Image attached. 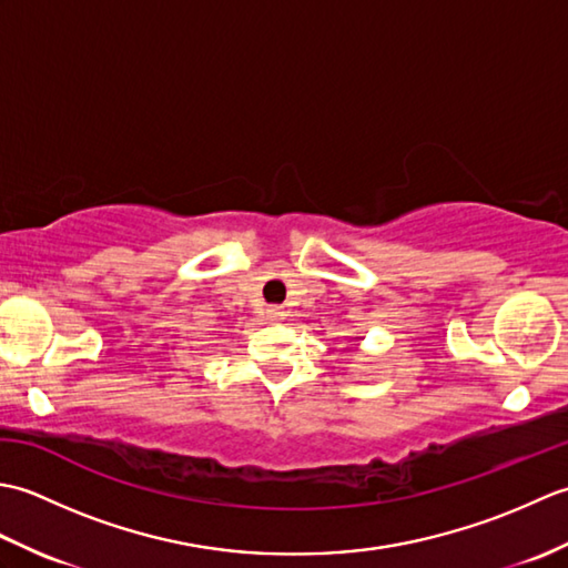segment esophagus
I'll return each mask as SVG.
<instances>
[{"label": "esophagus", "mask_w": 568, "mask_h": 568, "mask_svg": "<svg viewBox=\"0 0 568 568\" xmlns=\"http://www.w3.org/2000/svg\"><path fill=\"white\" fill-rule=\"evenodd\" d=\"M265 317H268L271 322H281V320H285V312H283V307H268Z\"/></svg>", "instance_id": "1"}]
</instances>
